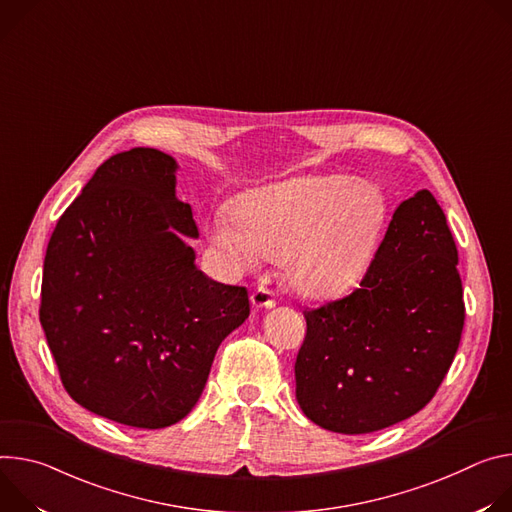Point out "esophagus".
Masks as SVG:
<instances>
[{
  "label": "esophagus",
  "mask_w": 512,
  "mask_h": 512,
  "mask_svg": "<svg viewBox=\"0 0 512 512\" xmlns=\"http://www.w3.org/2000/svg\"><path fill=\"white\" fill-rule=\"evenodd\" d=\"M250 299H252V305H254L256 309H270V307L276 305L274 293H272L268 287H262V285L252 291Z\"/></svg>",
  "instance_id": "obj_1"
}]
</instances>
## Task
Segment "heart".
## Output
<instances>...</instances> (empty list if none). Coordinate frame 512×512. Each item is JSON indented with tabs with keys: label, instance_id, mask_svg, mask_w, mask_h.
I'll return each instance as SVG.
<instances>
[{
	"label": "heart",
	"instance_id": "1",
	"mask_svg": "<svg viewBox=\"0 0 512 512\" xmlns=\"http://www.w3.org/2000/svg\"><path fill=\"white\" fill-rule=\"evenodd\" d=\"M209 223L213 244L234 268L282 258L289 287L307 299L350 293L384 234L380 187L350 177H313L240 195Z\"/></svg>",
	"mask_w": 512,
	"mask_h": 512
}]
</instances>
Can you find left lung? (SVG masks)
Returning a JSON list of instances; mask_svg holds the SVG:
<instances>
[{
    "label": "left lung",
    "mask_w": 512,
    "mask_h": 512,
    "mask_svg": "<svg viewBox=\"0 0 512 512\" xmlns=\"http://www.w3.org/2000/svg\"><path fill=\"white\" fill-rule=\"evenodd\" d=\"M303 315L295 380L313 423L360 435L419 413L466 319L458 248L435 197L423 189L396 207L360 287Z\"/></svg>",
    "instance_id": "left-lung-1"
}]
</instances>
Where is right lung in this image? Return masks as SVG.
<instances>
[{"label":"right lung","instance_id":"right-lung-1","mask_svg":"<svg viewBox=\"0 0 512 512\" xmlns=\"http://www.w3.org/2000/svg\"><path fill=\"white\" fill-rule=\"evenodd\" d=\"M175 170L154 148L105 160L56 223L42 272L40 323L65 390L140 429L191 413L219 344L250 315L246 287L195 266Z\"/></svg>","mask_w":512,"mask_h":512}]
</instances>
